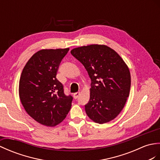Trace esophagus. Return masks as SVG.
<instances>
[{
  "mask_svg": "<svg viewBox=\"0 0 160 160\" xmlns=\"http://www.w3.org/2000/svg\"><path fill=\"white\" fill-rule=\"evenodd\" d=\"M79 94H80L79 92H76V93H74V94H73V97H74V98L77 99V98H78V97H79Z\"/></svg>",
  "mask_w": 160,
  "mask_h": 160,
  "instance_id": "34e87169",
  "label": "esophagus"
}]
</instances>
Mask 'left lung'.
Returning <instances> with one entry per match:
<instances>
[{
  "instance_id": "left-lung-1",
  "label": "left lung",
  "mask_w": 160,
  "mask_h": 160,
  "mask_svg": "<svg viewBox=\"0 0 160 160\" xmlns=\"http://www.w3.org/2000/svg\"><path fill=\"white\" fill-rule=\"evenodd\" d=\"M91 79L90 101L85 105L89 118L99 124L114 119L129 97L131 74L123 59L105 45L92 44L70 51Z\"/></svg>"
}]
</instances>
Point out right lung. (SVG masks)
<instances>
[{
	"label": "right lung",
	"mask_w": 160,
	"mask_h": 160,
	"mask_svg": "<svg viewBox=\"0 0 160 160\" xmlns=\"http://www.w3.org/2000/svg\"><path fill=\"white\" fill-rule=\"evenodd\" d=\"M68 51V48L39 51L21 74L20 101L28 114L43 125H58L71 108L73 98L64 94L63 86L56 78L59 63Z\"/></svg>",
	"instance_id": "right-lung-1"
}]
</instances>
